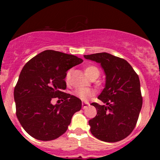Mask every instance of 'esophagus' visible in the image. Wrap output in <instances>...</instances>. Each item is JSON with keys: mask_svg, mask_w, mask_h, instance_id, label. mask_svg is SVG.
I'll return each instance as SVG.
<instances>
[{"mask_svg": "<svg viewBox=\"0 0 160 160\" xmlns=\"http://www.w3.org/2000/svg\"><path fill=\"white\" fill-rule=\"evenodd\" d=\"M88 105H89V104L88 103V102H82V108H83V109H86V108H87Z\"/></svg>", "mask_w": 160, "mask_h": 160, "instance_id": "esophagus-1", "label": "esophagus"}]
</instances>
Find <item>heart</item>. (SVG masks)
<instances>
[{"label":"heart","mask_w":160,"mask_h":160,"mask_svg":"<svg viewBox=\"0 0 160 160\" xmlns=\"http://www.w3.org/2000/svg\"><path fill=\"white\" fill-rule=\"evenodd\" d=\"M71 71L70 70L66 74L65 80L67 82H68L70 78H71ZM85 73L88 78L93 80L98 78L99 74H100V71H99V69L96 66L89 65L87 66L85 68ZM94 94L95 92L92 89H89V88H79V89H77L74 92V95L82 101H86L87 99H89L90 97L92 96V95H94Z\"/></svg>","instance_id":"heart-1"}]
</instances>
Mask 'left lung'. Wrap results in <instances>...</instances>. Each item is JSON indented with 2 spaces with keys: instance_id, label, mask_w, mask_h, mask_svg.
I'll return each mask as SVG.
<instances>
[{
  "instance_id": "obj_1",
  "label": "left lung",
  "mask_w": 160,
  "mask_h": 160,
  "mask_svg": "<svg viewBox=\"0 0 160 160\" xmlns=\"http://www.w3.org/2000/svg\"><path fill=\"white\" fill-rule=\"evenodd\" d=\"M101 64L106 76L103 91L98 98L104 104L92 103L97 115L89 121L90 132L105 142H117L131 134L142 107L140 80L130 64L108 52L84 55Z\"/></svg>"
}]
</instances>
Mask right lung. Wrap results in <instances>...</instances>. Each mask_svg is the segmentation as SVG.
<instances>
[{
	"label": "right lung",
	"instance_id": "1",
	"mask_svg": "<svg viewBox=\"0 0 160 160\" xmlns=\"http://www.w3.org/2000/svg\"><path fill=\"white\" fill-rule=\"evenodd\" d=\"M82 62L74 55L45 50L24 66L14 89V100L16 117L31 136L51 141L67 131L82 102L62 92L66 89V72ZM56 98L63 102L53 106L51 100Z\"/></svg>",
	"mask_w": 160,
	"mask_h": 160
}]
</instances>
